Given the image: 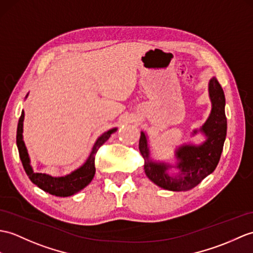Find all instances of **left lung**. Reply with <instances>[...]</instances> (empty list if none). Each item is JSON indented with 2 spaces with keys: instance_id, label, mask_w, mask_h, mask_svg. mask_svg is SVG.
I'll list each match as a JSON object with an SVG mask.
<instances>
[{
  "instance_id": "obj_1",
  "label": "left lung",
  "mask_w": 253,
  "mask_h": 253,
  "mask_svg": "<svg viewBox=\"0 0 253 253\" xmlns=\"http://www.w3.org/2000/svg\"><path fill=\"white\" fill-rule=\"evenodd\" d=\"M209 96L212 109L206 123L199 129L206 141L201 145H182L175 152L179 161L177 168L180 174L172 177L167 173L169 166L164 163L151 161L145 133L141 132L139 150L144 158V171L156 185L168 191H189L213 172L218 166L226 137L227 122L225 116V97L220 83L215 78L209 82ZM197 130H194L196 133Z\"/></svg>"
}]
</instances>
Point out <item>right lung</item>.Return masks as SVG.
<instances>
[{
  "instance_id": "obj_1",
  "label": "right lung",
  "mask_w": 253,
  "mask_h": 253,
  "mask_svg": "<svg viewBox=\"0 0 253 253\" xmlns=\"http://www.w3.org/2000/svg\"><path fill=\"white\" fill-rule=\"evenodd\" d=\"M23 117H25V112L22 111L18 122V127H17L16 142L17 148H18L19 151V156L23 169H25L29 179H30L35 185H38L41 190L49 193L51 195L60 197L71 196L73 194L83 190L85 186L89 184L96 172L95 157L97 154V151L99 150L100 146L110 138L111 134L116 131V128L110 129L109 131L104 132L98 138L95 145H93L89 157L87 158V161L85 162L83 166H81L79 169H76L75 171L66 175V177L55 178L48 174L33 171V169L30 165V158H29L28 151L22 139Z\"/></svg>"
}]
</instances>
